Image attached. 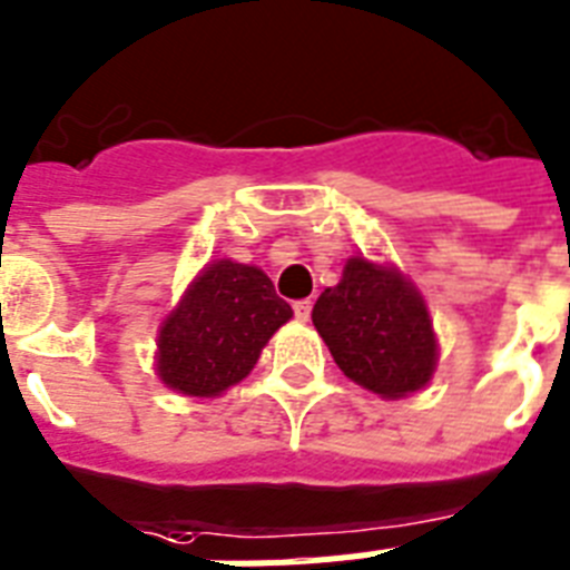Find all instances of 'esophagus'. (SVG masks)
<instances>
[{
	"instance_id": "1",
	"label": "esophagus",
	"mask_w": 570,
	"mask_h": 570,
	"mask_svg": "<svg viewBox=\"0 0 570 570\" xmlns=\"http://www.w3.org/2000/svg\"><path fill=\"white\" fill-rule=\"evenodd\" d=\"M294 317L303 320V323L308 317H312V299H296V303H294Z\"/></svg>"
}]
</instances>
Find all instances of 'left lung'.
I'll use <instances>...</instances> for the list:
<instances>
[{
    "instance_id": "8db88e82",
    "label": "left lung",
    "mask_w": 570,
    "mask_h": 570,
    "mask_svg": "<svg viewBox=\"0 0 570 570\" xmlns=\"http://www.w3.org/2000/svg\"><path fill=\"white\" fill-rule=\"evenodd\" d=\"M312 320L343 375L375 396L402 399L434 375V323L416 285L393 265L352 256Z\"/></svg>"
}]
</instances>
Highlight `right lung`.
Returning a JSON list of instances; mask_svg holds the SVG:
<instances>
[{
	"label": "right lung",
	"mask_w": 570,
	"mask_h": 570,
	"mask_svg": "<svg viewBox=\"0 0 570 570\" xmlns=\"http://www.w3.org/2000/svg\"><path fill=\"white\" fill-rule=\"evenodd\" d=\"M291 317L262 267L218 258L159 326V381L183 396H220L250 375L265 343Z\"/></svg>",
	"instance_id": "obj_1"
}]
</instances>
